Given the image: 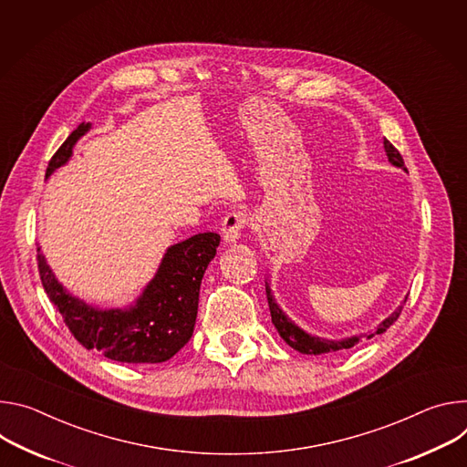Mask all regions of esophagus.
Listing matches in <instances>:
<instances>
[{
  "mask_svg": "<svg viewBox=\"0 0 467 467\" xmlns=\"http://www.w3.org/2000/svg\"><path fill=\"white\" fill-rule=\"evenodd\" d=\"M246 223H248V217H246L244 212H232V213H228L224 217L223 228H221L224 241L226 243H235L241 237V232L246 226Z\"/></svg>",
  "mask_w": 467,
  "mask_h": 467,
  "instance_id": "obj_1",
  "label": "esophagus"
}]
</instances>
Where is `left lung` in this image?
Masks as SVG:
<instances>
[{
  "instance_id": "left-lung-1",
  "label": "left lung",
  "mask_w": 467,
  "mask_h": 467,
  "mask_svg": "<svg viewBox=\"0 0 467 467\" xmlns=\"http://www.w3.org/2000/svg\"><path fill=\"white\" fill-rule=\"evenodd\" d=\"M384 150H386V155H388V160H389L391 165H395V167L406 171L404 161H402V155H400L399 150H397L389 140H386V139H384ZM265 291H267V300H269V309H271V317H273L275 328L278 330L280 337H282L291 348H295V350H298V352H302V354H316V356H317V354H328V352H339V350H345V348H352V347L358 345L359 341L371 339L373 336L386 332V330L399 319V316H400V312H402V306H399L388 319H384V321L377 327L375 332L359 334V336H352V337H345V339H325V337L312 336V334L304 332L302 328H298V327L282 312V307L276 304V300H275V296H273V293H271L269 282H265ZM404 302H406V298H404ZM404 302H402V304H404Z\"/></svg>"
}]
</instances>
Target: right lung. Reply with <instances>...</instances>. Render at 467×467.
I'll list each match as a JSON object with an SVG mask.
<instances>
[{
    "label": "right lung",
    "mask_w": 467,
    "mask_h": 467,
    "mask_svg": "<svg viewBox=\"0 0 467 467\" xmlns=\"http://www.w3.org/2000/svg\"><path fill=\"white\" fill-rule=\"evenodd\" d=\"M88 130L90 124L81 122L68 135L49 160L46 178L72 158L74 144ZM219 243V234L205 232L169 246L158 273L135 304L113 309H99L70 295L51 273L40 248H36V260L47 298L85 348H96L122 364H161L192 336L200 284Z\"/></svg>",
    "instance_id": "obj_1"
}]
</instances>
